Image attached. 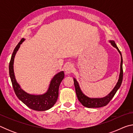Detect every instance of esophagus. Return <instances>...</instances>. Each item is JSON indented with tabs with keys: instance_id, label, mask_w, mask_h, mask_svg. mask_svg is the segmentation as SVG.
Returning a JSON list of instances; mask_svg holds the SVG:
<instances>
[{
	"instance_id": "1",
	"label": "esophagus",
	"mask_w": 133,
	"mask_h": 133,
	"mask_svg": "<svg viewBox=\"0 0 133 133\" xmlns=\"http://www.w3.org/2000/svg\"><path fill=\"white\" fill-rule=\"evenodd\" d=\"M73 70H74V67L73 66V64H69L67 65L66 67H65L64 71H65V73H66V75H70V74H71L72 72H73Z\"/></svg>"
}]
</instances>
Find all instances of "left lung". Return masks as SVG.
<instances>
[{"instance_id":"8db88e82","label":"left lung","mask_w":133,"mask_h":133,"mask_svg":"<svg viewBox=\"0 0 133 133\" xmlns=\"http://www.w3.org/2000/svg\"><path fill=\"white\" fill-rule=\"evenodd\" d=\"M109 42L111 43L114 48L117 49V50L120 53L121 56V63H120V75H119V78L118 80V82L116 84L115 87L114 89L112 90L106 96L102 98H91L87 96L83 93V91L81 90L80 85L78 84V83L77 82V80L75 78H73L74 80V84H75V90L76 95H77L78 100L79 102L82 103V104L85 107L87 108H98L105 106L108 103H109L110 100H111L113 97L115 95L117 91L118 90V89L120 87V85L121 84L123 80V58L122 55L120 51L119 50L118 47L117 46L116 44L115 43V42L114 40H110Z\"/></svg>"}]
</instances>
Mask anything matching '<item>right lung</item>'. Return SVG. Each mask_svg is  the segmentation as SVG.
<instances>
[{"label": "right lung", "instance_id": "right-lung-1", "mask_svg": "<svg viewBox=\"0 0 133 133\" xmlns=\"http://www.w3.org/2000/svg\"><path fill=\"white\" fill-rule=\"evenodd\" d=\"M25 39H22L14 49L9 63V75L16 95L29 108L36 111H46L52 107L57 102L58 96V89L64 77V71L58 72L52 78L48 90L42 94H31L27 93L21 88V85L16 80L13 64L16 54L19 50L21 44Z\"/></svg>", "mask_w": 133, "mask_h": 133}]
</instances>
